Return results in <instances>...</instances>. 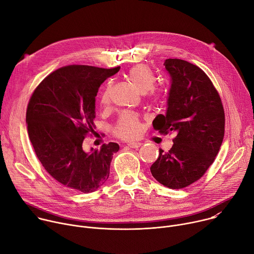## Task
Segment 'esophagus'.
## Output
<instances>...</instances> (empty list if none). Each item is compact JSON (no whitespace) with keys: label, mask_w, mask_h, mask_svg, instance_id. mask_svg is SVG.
Wrapping results in <instances>:
<instances>
[{"label":"esophagus","mask_w":254,"mask_h":254,"mask_svg":"<svg viewBox=\"0 0 254 254\" xmlns=\"http://www.w3.org/2000/svg\"><path fill=\"white\" fill-rule=\"evenodd\" d=\"M127 146L131 149H138L141 146V143L140 142H128Z\"/></svg>","instance_id":"1"}]
</instances>
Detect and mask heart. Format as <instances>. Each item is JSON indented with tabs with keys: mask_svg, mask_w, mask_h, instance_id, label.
<instances>
[{
	"mask_svg": "<svg viewBox=\"0 0 254 254\" xmlns=\"http://www.w3.org/2000/svg\"><path fill=\"white\" fill-rule=\"evenodd\" d=\"M128 81L141 93H147L153 98H159L160 92L155 89L156 78L151 68L146 64H137L132 66L127 73ZM111 82H107L99 96V103L105 106L110 102ZM140 130V123L136 115L126 113L123 114L114 127V132L121 138L130 139L138 135Z\"/></svg>",
	"mask_w": 254,
	"mask_h": 254,
	"instance_id": "1",
	"label": "heart"
}]
</instances>
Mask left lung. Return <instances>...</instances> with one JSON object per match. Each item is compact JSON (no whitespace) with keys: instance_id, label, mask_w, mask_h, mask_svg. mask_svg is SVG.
Wrapping results in <instances>:
<instances>
[{"instance_id":"left-lung-1","label":"left lung","mask_w":254,"mask_h":254,"mask_svg":"<svg viewBox=\"0 0 254 254\" xmlns=\"http://www.w3.org/2000/svg\"><path fill=\"white\" fill-rule=\"evenodd\" d=\"M171 77L166 115L153 122L161 133L175 131L169 152L160 149L151 167L153 177L170 189L185 188L212 165L224 137L225 115L221 98L198 66L181 59H166Z\"/></svg>"}]
</instances>
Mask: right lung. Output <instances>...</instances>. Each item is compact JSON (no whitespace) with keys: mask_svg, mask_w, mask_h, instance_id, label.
<instances>
[{"mask_svg":"<svg viewBox=\"0 0 254 254\" xmlns=\"http://www.w3.org/2000/svg\"><path fill=\"white\" fill-rule=\"evenodd\" d=\"M120 67L104 69L69 65L50 73L29 100L26 124L38 160L57 182L66 188L91 193L110 176L117 142L85 152L82 142L94 133L95 96L101 83Z\"/></svg>","mask_w":254,"mask_h":254,"instance_id":"1","label":"right lung"}]
</instances>
